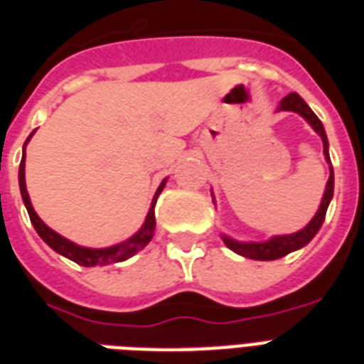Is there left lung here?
<instances>
[{"instance_id": "left-lung-1", "label": "left lung", "mask_w": 364, "mask_h": 364, "mask_svg": "<svg viewBox=\"0 0 364 364\" xmlns=\"http://www.w3.org/2000/svg\"><path fill=\"white\" fill-rule=\"evenodd\" d=\"M279 111H293V113H299L300 117H304L306 121L310 122V126L314 130L321 136L323 139V153H325V160L331 164V156H328V141L327 134H325V128H323V122L317 119V115L308 107L304 100L300 98L296 92L287 94L285 98L282 100L279 104ZM331 168V176H328L327 188H325V194H323L321 205L319 210L314 215L308 225H306L302 230L294 234H287V236H274V238L266 240V242H236V240L228 238V236H223V242L227 243L228 249H232L234 253L242 255V257H247V259L253 260H276L282 259L285 255H289L291 251H296V249L304 247L306 243L310 242L321 228L323 221H325V215H327V208L331 204V198H333L334 193V171L333 166Z\"/></svg>"}]
</instances>
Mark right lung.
<instances>
[{
    "mask_svg": "<svg viewBox=\"0 0 364 364\" xmlns=\"http://www.w3.org/2000/svg\"><path fill=\"white\" fill-rule=\"evenodd\" d=\"M33 136V132L30 134V137ZM30 137L26 139L24 149L30 141ZM24 159H26V151L22 153V162H20V170H18V185H20V194H22V200H24L26 210H28V215H30V221L33 225V228L37 230V234L41 236V240L47 243L48 247H53L56 253L64 255L65 259L73 260L77 264L81 266H105V264H113V262H122V260L130 259L137 251H141L151 238H153L154 234V227H156V221H154V204H156V198H159V194L162 193V188L166 185V179L160 183L159 191L154 194L153 202H151V208H149V213L145 217V223H143V227L137 230L132 238H128L126 242L117 243V245H111V247H104V249H90V247H81V245H77V243L70 242V240H65L64 236H60L58 232H54L53 228H48L45 223L39 219V215L33 210V205L30 202V194L26 191V177H24Z\"/></svg>",
    "mask_w": 364,
    "mask_h": 364,
    "instance_id": "right-lung-1",
    "label": "right lung"
}]
</instances>
